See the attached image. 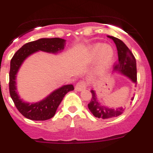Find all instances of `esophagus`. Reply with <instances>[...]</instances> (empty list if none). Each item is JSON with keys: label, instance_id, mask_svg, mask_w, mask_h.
I'll list each match as a JSON object with an SVG mask.
<instances>
[{"label": "esophagus", "instance_id": "34e87169", "mask_svg": "<svg viewBox=\"0 0 153 153\" xmlns=\"http://www.w3.org/2000/svg\"><path fill=\"white\" fill-rule=\"evenodd\" d=\"M86 88V83L85 81H80L75 86V90L76 91H83Z\"/></svg>", "mask_w": 153, "mask_h": 153}]
</instances>
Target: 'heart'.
Returning <instances> with one entry per match:
<instances>
[{"label": "heart", "instance_id": "1", "mask_svg": "<svg viewBox=\"0 0 153 153\" xmlns=\"http://www.w3.org/2000/svg\"><path fill=\"white\" fill-rule=\"evenodd\" d=\"M115 56L116 52L112 46L102 43H96L87 48L83 56V62L87 65L97 62L94 74L101 76L107 73L110 69Z\"/></svg>", "mask_w": 153, "mask_h": 153}]
</instances>
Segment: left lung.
I'll return each instance as SVG.
<instances>
[{"mask_svg":"<svg viewBox=\"0 0 153 153\" xmlns=\"http://www.w3.org/2000/svg\"><path fill=\"white\" fill-rule=\"evenodd\" d=\"M113 40L118 51V61L114 65L113 71L119 74L126 76L132 83L136 84L137 73H136V62L134 56L126 45L120 39L112 36H107ZM92 99L88 108L90 111L97 118L102 120L114 118L119 117L125 110V108L109 107L100 102L96 90H91Z\"/></svg>","mask_w":153,"mask_h":153,"instance_id":"8db88e82","label":"left lung"}]
</instances>
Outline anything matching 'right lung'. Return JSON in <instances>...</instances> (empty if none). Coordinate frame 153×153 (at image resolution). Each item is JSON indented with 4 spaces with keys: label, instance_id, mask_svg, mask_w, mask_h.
<instances>
[{
    "label": "right lung",
    "instance_id": "right-lung-1",
    "mask_svg": "<svg viewBox=\"0 0 153 153\" xmlns=\"http://www.w3.org/2000/svg\"><path fill=\"white\" fill-rule=\"evenodd\" d=\"M66 40L59 37L41 38L24 44L13 55L10 60L9 74V90L10 97L19 112L24 117L31 120H47L53 117L56 109L68 92L74 90L72 84L63 85L51 92L41 100L28 102L21 98L17 88V75L21 65L32 54L38 51L57 54L64 50Z\"/></svg>",
    "mask_w": 153,
    "mask_h": 153
}]
</instances>
